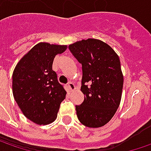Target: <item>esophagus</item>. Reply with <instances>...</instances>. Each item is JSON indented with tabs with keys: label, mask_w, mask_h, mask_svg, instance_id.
<instances>
[{
	"label": "esophagus",
	"mask_w": 151,
	"mask_h": 151,
	"mask_svg": "<svg viewBox=\"0 0 151 151\" xmlns=\"http://www.w3.org/2000/svg\"><path fill=\"white\" fill-rule=\"evenodd\" d=\"M67 86H68L69 90L70 91L76 89V86H75V85H74V83H72V82H69L68 85H67Z\"/></svg>",
	"instance_id": "1"
}]
</instances>
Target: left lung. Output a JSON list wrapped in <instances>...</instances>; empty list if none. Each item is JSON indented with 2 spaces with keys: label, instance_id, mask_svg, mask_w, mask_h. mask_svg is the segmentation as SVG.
Returning <instances> with one entry per match:
<instances>
[{
  "label": "left lung",
  "instance_id": "left-lung-1",
  "mask_svg": "<svg viewBox=\"0 0 151 151\" xmlns=\"http://www.w3.org/2000/svg\"><path fill=\"white\" fill-rule=\"evenodd\" d=\"M82 66L84 101L76 106L79 121L89 128L107 124L119 108L124 76L118 55L106 43L88 38L69 45Z\"/></svg>",
  "mask_w": 151,
  "mask_h": 151
}]
</instances>
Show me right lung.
Here are the masks:
<instances>
[{
    "label": "right lung",
    "mask_w": 151,
    "mask_h": 151,
    "mask_svg": "<svg viewBox=\"0 0 151 151\" xmlns=\"http://www.w3.org/2000/svg\"><path fill=\"white\" fill-rule=\"evenodd\" d=\"M66 45L39 43L32 47L15 67L12 93L27 119L37 124H49L57 113L66 91L52 70L55 55L62 54Z\"/></svg>",
    "instance_id": "1"
}]
</instances>
